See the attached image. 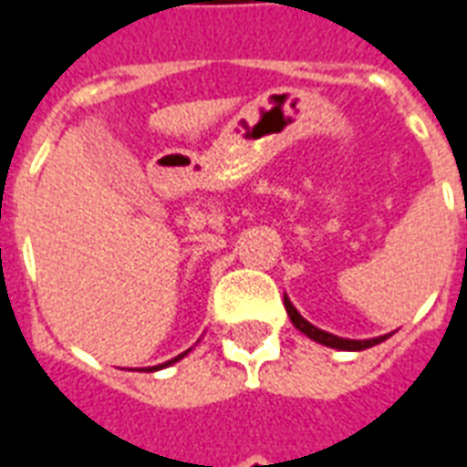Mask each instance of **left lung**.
<instances>
[{"label":"left lung","mask_w":467,"mask_h":467,"mask_svg":"<svg viewBox=\"0 0 467 467\" xmlns=\"http://www.w3.org/2000/svg\"><path fill=\"white\" fill-rule=\"evenodd\" d=\"M284 306L285 311H288V316H291V321H294V326L298 328L301 333H306L308 338H313V341L323 343V346H328V348H338V350H366L370 348V346H378L380 341H386L388 336H378V338H370V341H350V338H338V336H333V333H326L321 331V328H316V326H311V323L306 321L301 313L296 311L294 304L288 301L284 296Z\"/></svg>","instance_id":"obj_1"}]
</instances>
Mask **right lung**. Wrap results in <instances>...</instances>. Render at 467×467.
<instances>
[{"instance_id":"right-lung-1","label":"right lung","mask_w":467,"mask_h":467,"mask_svg":"<svg viewBox=\"0 0 467 467\" xmlns=\"http://www.w3.org/2000/svg\"><path fill=\"white\" fill-rule=\"evenodd\" d=\"M182 358H183V353H182V356H176V358L169 360V363H163V366H171V363H176V360H182ZM163 366H156V368H163Z\"/></svg>"}]
</instances>
